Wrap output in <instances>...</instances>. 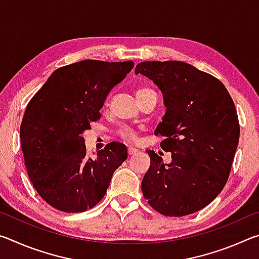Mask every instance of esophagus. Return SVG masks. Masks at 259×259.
Here are the masks:
<instances>
[{"mask_svg":"<svg viewBox=\"0 0 259 259\" xmlns=\"http://www.w3.org/2000/svg\"><path fill=\"white\" fill-rule=\"evenodd\" d=\"M136 153H138V150L137 148H135V147H128V154L129 155H134V154H136Z\"/></svg>","mask_w":259,"mask_h":259,"instance_id":"34e87169","label":"esophagus"}]
</instances>
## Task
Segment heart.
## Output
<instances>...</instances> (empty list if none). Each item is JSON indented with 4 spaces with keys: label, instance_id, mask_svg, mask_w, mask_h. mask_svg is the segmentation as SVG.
<instances>
[{
    "label": "heart",
    "instance_id": "obj_1",
    "mask_svg": "<svg viewBox=\"0 0 259 259\" xmlns=\"http://www.w3.org/2000/svg\"><path fill=\"white\" fill-rule=\"evenodd\" d=\"M151 91H154V90H152L151 88H139L136 95H137V98L139 100L142 99L144 96H146L148 93H151ZM119 135L122 139L126 140V142H136V140L138 139L137 131L126 125L122 126V128L119 130Z\"/></svg>",
    "mask_w": 259,
    "mask_h": 259
}]
</instances>
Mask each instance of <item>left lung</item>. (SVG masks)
Segmentation results:
<instances>
[{
  "label": "left lung",
  "mask_w": 259,
  "mask_h": 259,
  "mask_svg": "<svg viewBox=\"0 0 259 259\" xmlns=\"http://www.w3.org/2000/svg\"><path fill=\"white\" fill-rule=\"evenodd\" d=\"M157 85L166 107L155 135L169 164L148 150L142 191L153 209L181 217L208 205L230 176L239 144L238 114L225 85L183 61H143L135 69Z\"/></svg>",
  "instance_id": "obj_1"
}]
</instances>
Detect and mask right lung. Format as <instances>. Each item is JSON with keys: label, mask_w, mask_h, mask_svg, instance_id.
<instances>
[{"label": "right lung", "mask_w": 259, "mask_h": 259, "mask_svg": "<svg viewBox=\"0 0 259 259\" xmlns=\"http://www.w3.org/2000/svg\"><path fill=\"white\" fill-rule=\"evenodd\" d=\"M134 61L82 60L51 74L30 99L20 125L28 177L41 198L64 212H82L104 198L125 145L109 143L88 159L82 134L100 119V108Z\"/></svg>", "instance_id": "1"}]
</instances>
